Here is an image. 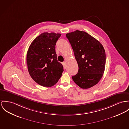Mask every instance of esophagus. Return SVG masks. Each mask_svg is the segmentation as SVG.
Segmentation results:
<instances>
[{
  "label": "esophagus",
  "instance_id": "obj_1",
  "mask_svg": "<svg viewBox=\"0 0 129 129\" xmlns=\"http://www.w3.org/2000/svg\"><path fill=\"white\" fill-rule=\"evenodd\" d=\"M62 65H63V66L64 68H65V66H66V65H65V62H63L62 63Z\"/></svg>",
  "mask_w": 129,
  "mask_h": 129
}]
</instances>
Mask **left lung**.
<instances>
[{"label":"left lung","mask_w":129,"mask_h":129,"mask_svg":"<svg viewBox=\"0 0 129 129\" xmlns=\"http://www.w3.org/2000/svg\"><path fill=\"white\" fill-rule=\"evenodd\" d=\"M77 61L78 73L72 77L82 89L97 84L102 78L106 66V52L103 45L88 33L76 30L66 34Z\"/></svg>","instance_id":"8db88e82"}]
</instances>
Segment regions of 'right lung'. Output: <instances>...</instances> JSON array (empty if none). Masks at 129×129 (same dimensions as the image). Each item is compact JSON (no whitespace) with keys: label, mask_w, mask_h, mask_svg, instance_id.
<instances>
[{"label":"right lung","mask_w":129,"mask_h":129,"mask_svg":"<svg viewBox=\"0 0 129 129\" xmlns=\"http://www.w3.org/2000/svg\"><path fill=\"white\" fill-rule=\"evenodd\" d=\"M61 34L44 32L30 45L26 63L30 76L36 83L44 87L55 84L64 71L57 61L55 45Z\"/></svg>","instance_id":"add662e5"}]
</instances>
